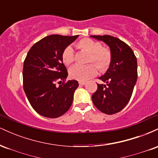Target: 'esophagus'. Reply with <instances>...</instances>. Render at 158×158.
Segmentation results:
<instances>
[{
    "label": "esophagus",
    "mask_w": 158,
    "mask_h": 158,
    "mask_svg": "<svg viewBox=\"0 0 158 158\" xmlns=\"http://www.w3.org/2000/svg\"><path fill=\"white\" fill-rule=\"evenodd\" d=\"M79 85H85V84H86V81H79Z\"/></svg>",
    "instance_id": "1"
}]
</instances>
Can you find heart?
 Listing matches in <instances>:
<instances>
[{
	"instance_id": "heart-1",
	"label": "heart",
	"mask_w": 158,
	"mask_h": 158,
	"mask_svg": "<svg viewBox=\"0 0 158 158\" xmlns=\"http://www.w3.org/2000/svg\"><path fill=\"white\" fill-rule=\"evenodd\" d=\"M79 50L89 53L88 59V63H94L85 66L75 65L69 70L70 78L78 81H87L94 77L97 73V68L99 71H106L111 61V52L109 49L102 47L99 41H95L89 38H85L79 40L76 44ZM61 60L67 66L74 62V52L70 46L64 49L61 53ZM97 66L98 68L95 67Z\"/></svg>"
}]
</instances>
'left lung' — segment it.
Returning a JSON list of instances; mask_svg holds the SVG:
<instances>
[{"instance_id":"1","label":"left lung","mask_w":158,"mask_h":158,"mask_svg":"<svg viewBox=\"0 0 158 158\" xmlns=\"http://www.w3.org/2000/svg\"><path fill=\"white\" fill-rule=\"evenodd\" d=\"M109 46L111 61L107 72L99 77L106 84H97L92 95L94 106L106 114L119 112L129 102L137 79V58L131 48L111 35H90Z\"/></svg>"}]
</instances>
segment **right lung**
<instances>
[{"label": "right lung", "instance_id": "right-lung-1", "mask_svg": "<svg viewBox=\"0 0 158 158\" xmlns=\"http://www.w3.org/2000/svg\"><path fill=\"white\" fill-rule=\"evenodd\" d=\"M78 36H47L32 45L25 58L23 90L33 109L43 117H61L71 106L79 83L77 80L66 81L68 73L61 53ZM61 82L59 87L55 86Z\"/></svg>", "mask_w": 158, "mask_h": 158}]
</instances>
